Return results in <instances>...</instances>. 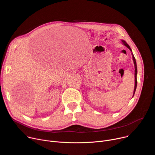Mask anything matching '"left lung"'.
Listing matches in <instances>:
<instances>
[{
	"mask_svg": "<svg viewBox=\"0 0 155 155\" xmlns=\"http://www.w3.org/2000/svg\"><path fill=\"white\" fill-rule=\"evenodd\" d=\"M122 41V42H123V43L124 44V45L127 47V48H128L130 50V51H132V50H131V49H130V47L129 46V45L128 44L124 41V40H121ZM132 59H133V61H134V67H135V86H134V94H133V96H134V93H135V92H136V87H137V64H136V59H135V58H134V54L132 53Z\"/></svg>",
	"mask_w": 155,
	"mask_h": 155,
	"instance_id": "1",
	"label": "left lung"
}]
</instances>
